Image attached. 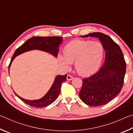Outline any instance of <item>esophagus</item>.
<instances>
[{"instance_id": "esophagus-1", "label": "esophagus", "mask_w": 133, "mask_h": 133, "mask_svg": "<svg viewBox=\"0 0 133 133\" xmlns=\"http://www.w3.org/2000/svg\"><path fill=\"white\" fill-rule=\"evenodd\" d=\"M67 80H68V81H70V80H71L72 79H73V76H71V75H67Z\"/></svg>"}]
</instances>
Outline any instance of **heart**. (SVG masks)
Listing matches in <instances>:
<instances>
[{
  "label": "heart",
  "instance_id": "obj_1",
  "mask_svg": "<svg viewBox=\"0 0 133 133\" xmlns=\"http://www.w3.org/2000/svg\"><path fill=\"white\" fill-rule=\"evenodd\" d=\"M103 56L104 48L100 42L75 40L65 46L63 56H58V60L60 64L66 69L69 68V63H74L78 75L87 76L97 70Z\"/></svg>",
  "mask_w": 133,
  "mask_h": 133
}]
</instances>
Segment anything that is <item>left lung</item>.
<instances>
[{
  "instance_id": "left-lung-1",
  "label": "left lung",
  "mask_w": 133,
  "mask_h": 133,
  "mask_svg": "<svg viewBox=\"0 0 133 133\" xmlns=\"http://www.w3.org/2000/svg\"><path fill=\"white\" fill-rule=\"evenodd\" d=\"M88 36L100 40L105 53V61L95 74L83 79L79 97L85 104L97 107L107 104L120 93L123 85L126 63L120 48L109 36L100 32L80 36Z\"/></svg>"
}]
</instances>
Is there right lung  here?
Listing matches in <instances>:
<instances>
[{
    "label": "right lung",
    "mask_w": 133,
    "mask_h": 133,
    "mask_svg": "<svg viewBox=\"0 0 133 133\" xmlns=\"http://www.w3.org/2000/svg\"><path fill=\"white\" fill-rule=\"evenodd\" d=\"M63 39L62 37H40L36 36L33 37L27 40L24 43L16 50L15 53L13 54V57L11 59L10 63L9 66V71L11 64L16 56L21 54L23 53L26 51L39 50L45 51L52 55L55 57H57L58 51H59V46L62 43ZM67 75L63 76L57 75L55 77V81L49 89L48 93L42 97L37 100H26L21 97L15 93L18 97L22 101H23L26 104L30 105L31 107L42 108L47 107L53 103L57 98L60 92L62 83L66 80Z\"/></svg>",
    "instance_id": "1"
}]
</instances>
